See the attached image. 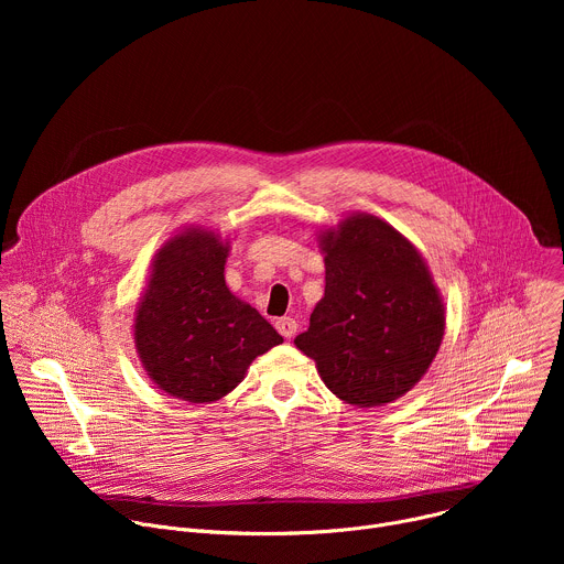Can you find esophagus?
Here are the masks:
<instances>
[{
	"mask_svg": "<svg viewBox=\"0 0 564 564\" xmlns=\"http://www.w3.org/2000/svg\"><path fill=\"white\" fill-rule=\"evenodd\" d=\"M296 328H299V324H296L294 318H290V316H283V318L276 321V330H279L285 339H292V337L296 335Z\"/></svg>",
	"mask_w": 564,
	"mask_h": 564,
	"instance_id": "1",
	"label": "esophagus"
}]
</instances>
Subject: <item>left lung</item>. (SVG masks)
<instances>
[{"label": "left lung", "instance_id": "left-lung-1", "mask_svg": "<svg viewBox=\"0 0 564 564\" xmlns=\"http://www.w3.org/2000/svg\"><path fill=\"white\" fill-rule=\"evenodd\" d=\"M326 292L294 346L350 406H386L406 394L444 339V301L411 240L372 214L318 231Z\"/></svg>", "mask_w": 564, "mask_h": 564}]
</instances>
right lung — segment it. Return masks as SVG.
Wrapping results in <instances>:
<instances>
[{
	"mask_svg": "<svg viewBox=\"0 0 564 564\" xmlns=\"http://www.w3.org/2000/svg\"><path fill=\"white\" fill-rule=\"evenodd\" d=\"M229 238L187 227L151 261L133 341L149 379L189 404H212L283 337L225 283Z\"/></svg>",
	"mask_w": 564,
	"mask_h": 564,
	"instance_id": "1",
	"label": "right lung"
}]
</instances>
